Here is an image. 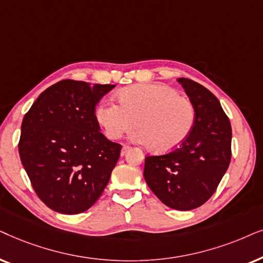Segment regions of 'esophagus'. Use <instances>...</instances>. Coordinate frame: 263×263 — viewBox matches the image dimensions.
Wrapping results in <instances>:
<instances>
[{"instance_id":"1","label":"esophagus","mask_w":263,"mask_h":263,"mask_svg":"<svg viewBox=\"0 0 263 263\" xmlns=\"http://www.w3.org/2000/svg\"><path fill=\"white\" fill-rule=\"evenodd\" d=\"M129 149H131V148H129L128 145H124V146H122V149H121V153H120V154H121V156L126 155V153H127Z\"/></svg>"}]
</instances>
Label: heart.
I'll return each mask as SVG.
<instances>
[{"mask_svg":"<svg viewBox=\"0 0 263 263\" xmlns=\"http://www.w3.org/2000/svg\"><path fill=\"white\" fill-rule=\"evenodd\" d=\"M119 104L101 101L96 120L109 139L120 138L135 125L134 142L154 153H168L186 141L195 124V108L173 87L161 84H137L118 93Z\"/></svg>","mask_w":263,"mask_h":263,"instance_id":"heart-1","label":"heart"}]
</instances>
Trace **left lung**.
<instances>
[{"label": "left lung", "mask_w": 263, "mask_h": 263, "mask_svg": "<svg viewBox=\"0 0 263 263\" xmlns=\"http://www.w3.org/2000/svg\"><path fill=\"white\" fill-rule=\"evenodd\" d=\"M178 82L195 108V124L183 144L160 156H146L144 179L167 207L191 211L205 203L231 161L232 128L219 100L191 79Z\"/></svg>", "instance_id": "8db88e82"}]
</instances>
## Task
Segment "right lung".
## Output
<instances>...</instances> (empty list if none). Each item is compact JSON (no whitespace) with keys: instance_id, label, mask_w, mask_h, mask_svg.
<instances>
[{"instance_id":"right-lung-1","label":"right lung","mask_w":263,"mask_h":263,"mask_svg":"<svg viewBox=\"0 0 263 263\" xmlns=\"http://www.w3.org/2000/svg\"><path fill=\"white\" fill-rule=\"evenodd\" d=\"M114 87L61 80L44 90L24 117L20 159L37 196L52 211L85 212L107 186L121 145L101 134L95 110Z\"/></svg>"}]
</instances>
